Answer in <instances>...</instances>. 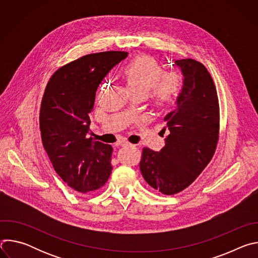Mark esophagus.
<instances>
[{
	"label": "esophagus",
	"mask_w": 258,
	"mask_h": 258,
	"mask_svg": "<svg viewBox=\"0 0 258 258\" xmlns=\"http://www.w3.org/2000/svg\"><path fill=\"white\" fill-rule=\"evenodd\" d=\"M118 145L123 146V147H130V148H132V147L135 146V145H133V144H131V143H127V142H120Z\"/></svg>",
	"instance_id": "obj_1"
}]
</instances>
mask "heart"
I'll list each match as a JSON object with an SVG mask.
<instances>
[{
	"instance_id": "1",
	"label": "heart",
	"mask_w": 258,
	"mask_h": 258,
	"mask_svg": "<svg viewBox=\"0 0 258 258\" xmlns=\"http://www.w3.org/2000/svg\"><path fill=\"white\" fill-rule=\"evenodd\" d=\"M122 78L127 89L147 96L152 90V102L159 109L171 106L182 90L181 77L176 72H164L149 56H139L122 68Z\"/></svg>"
}]
</instances>
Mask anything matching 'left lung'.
<instances>
[{"instance_id": "8db88e82", "label": "left lung", "mask_w": 258, "mask_h": 258, "mask_svg": "<svg viewBox=\"0 0 258 258\" xmlns=\"http://www.w3.org/2000/svg\"><path fill=\"white\" fill-rule=\"evenodd\" d=\"M174 63L182 73V90L164 117L169 131L165 146L159 152L146 147L140 162L145 180L164 195L182 191L197 178L215 152L219 133L218 99L210 73L193 59Z\"/></svg>"}]
</instances>
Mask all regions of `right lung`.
Instances as JSON below:
<instances>
[{"label":"right lung","instance_id":"add662e5","mask_svg":"<svg viewBox=\"0 0 258 258\" xmlns=\"http://www.w3.org/2000/svg\"><path fill=\"white\" fill-rule=\"evenodd\" d=\"M126 52L86 55L60 67L51 77L42 100L40 128L44 148L55 171L81 193L95 191L112 170V147L87 138L96 92Z\"/></svg>","mask_w":258,"mask_h":258}]
</instances>
